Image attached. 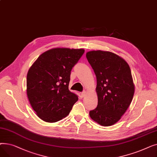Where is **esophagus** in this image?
<instances>
[{"mask_svg": "<svg viewBox=\"0 0 157 157\" xmlns=\"http://www.w3.org/2000/svg\"><path fill=\"white\" fill-rule=\"evenodd\" d=\"M86 92L85 91V90H84V91H83V92H81V96L83 97H85L86 95Z\"/></svg>", "mask_w": 157, "mask_h": 157, "instance_id": "obj_1", "label": "esophagus"}]
</instances>
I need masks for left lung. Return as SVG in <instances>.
Returning <instances> with one entry per match:
<instances>
[{
    "label": "left lung",
    "mask_w": 157,
    "mask_h": 157,
    "mask_svg": "<svg viewBox=\"0 0 157 157\" xmlns=\"http://www.w3.org/2000/svg\"><path fill=\"white\" fill-rule=\"evenodd\" d=\"M86 56L97 78L98 97L97 108L90 111V117L101 125H114L133 98L135 88L129 65L109 52L91 51Z\"/></svg>",
    "instance_id": "left-lung-1"
}]
</instances>
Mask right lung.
<instances>
[{"label":"right lung","instance_id":"1","mask_svg":"<svg viewBox=\"0 0 157 157\" xmlns=\"http://www.w3.org/2000/svg\"><path fill=\"white\" fill-rule=\"evenodd\" d=\"M84 53L83 49L53 48L41 54L29 69L27 97L41 120L49 123L62 120L78 101L69 84L72 69Z\"/></svg>","mask_w":157,"mask_h":157}]
</instances>
